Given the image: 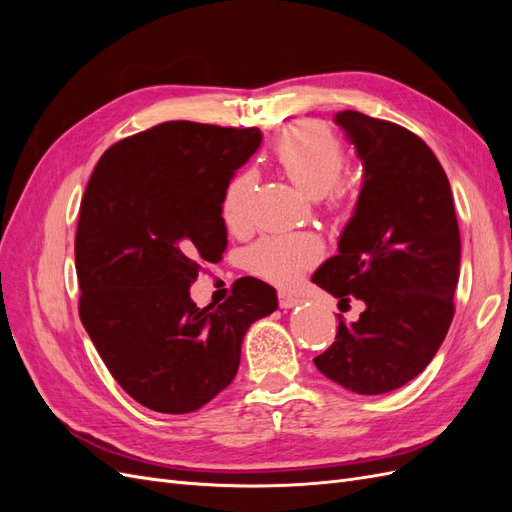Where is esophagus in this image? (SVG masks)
I'll return each mask as SVG.
<instances>
[{
	"mask_svg": "<svg viewBox=\"0 0 512 512\" xmlns=\"http://www.w3.org/2000/svg\"><path fill=\"white\" fill-rule=\"evenodd\" d=\"M277 299H280V307H282V309H292L294 305H299V299L294 297L292 292H286V290L277 292Z\"/></svg>",
	"mask_w": 512,
	"mask_h": 512,
	"instance_id": "1",
	"label": "esophagus"
}]
</instances>
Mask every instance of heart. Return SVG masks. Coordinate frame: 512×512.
<instances>
[{
	"mask_svg": "<svg viewBox=\"0 0 512 512\" xmlns=\"http://www.w3.org/2000/svg\"><path fill=\"white\" fill-rule=\"evenodd\" d=\"M275 160L307 196L318 198L331 190L333 203H342L344 192L335 183L344 173L346 153L331 130L320 123H297L277 138ZM254 183V173H241L228 183L222 198V218L228 228L245 226ZM316 256V245L305 237H267L250 247L247 267L269 282L290 284Z\"/></svg>",
	"mask_w": 512,
	"mask_h": 512,
	"instance_id": "obj_1",
	"label": "heart"
}]
</instances>
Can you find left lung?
<instances>
[{"label":"left lung","instance_id":"1","mask_svg":"<svg viewBox=\"0 0 512 512\" xmlns=\"http://www.w3.org/2000/svg\"><path fill=\"white\" fill-rule=\"evenodd\" d=\"M333 119L363 164V183L337 254L312 282L365 309L356 322H339L314 363L352 393L382 395L421 374L451 327L461 258L453 192L410 130L356 111Z\"/></svg>","mask_w":512,"mask_h":512}]
</instances>
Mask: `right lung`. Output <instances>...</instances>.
Returning a JSON list of instances; mask_svg holds the SVG:
<instances>
[{"mask_svg": "<svg viewBox=\"0 0 512 512\" xmlns=\"http://www.w3.org/2000/svg\"><path fill=\"white\" fill-rule=\"evenodd\" d=\"M260 143L258 128L166 121L106 149L91 173L74 241L79 314L121 389L149 410L209 404L235 378L247 329L277 309L256 277L215 309L190 297L200 262L222 260V198Z\"/></svg>", "mask_w": 512, "mask_h": 512, "instance_id": "obj_1", "label": "right lung"}]
</instances>
